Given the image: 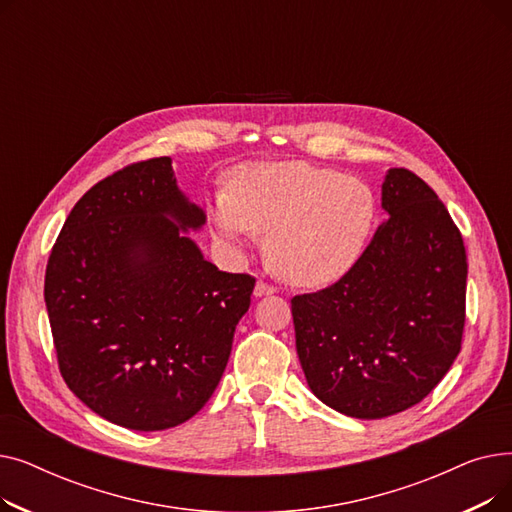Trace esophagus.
Segmentation results:
<instances>
[{
    "label": "esophagus",
    "mask_w": 512,
    "mask_h": 512,
    "mask_svg": "<svg viewBox=\"0 0 512 512\" xmlns=\"http://www.w3.org/2000/svg\"><path fill=\"white\" fill-rule=\"evenodd\" d=\"M274 292H276V288H274L272 284L263 282V280H257V284H255V290H253L255 297H270V294H274Z\"/></svg>",
    "instance_id": "34e87169"
}]
</instances>
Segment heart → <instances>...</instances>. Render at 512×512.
<instances>
[{"label":"heart","instance_id":"1","mask_svg":"<svg viewBox=\"0 0 512 512\" xmlns=\"http://www.w3.org/2000/svg\"><path fill=\"white\" fill-rule=\"evenodd\" d=\"M375 197L351 176L307 161L242 164L228 191L209 203V224L222 247L245 249L255 232H267L265 253L294 286L321 288L342 280L365 253Z\"/></svg>","mask_w":512,"mask_h":512}]
</instances>
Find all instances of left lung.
<instances>
[{
	"instance_id": "1",
	"label": "left lung",
	"mask_w": 512,
	"mask_h": 512,
	"mask_svg": "<svg viewBox=\"0 0 512 512\" xmlns=\"http://www.w3.org/2000/svg\"><path fill=\"white\" fill-rule=\"evenodd\" d=\"M382 209L388 220L353 270L290 301L311 392L357 419L421 402L461 353L465 328L467 255L444 203L419 176L392 168Z\"/></svg>"
}]
</instances>
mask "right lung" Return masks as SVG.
Segmentation results:
<instances>
[{
    "label": "right lung",
    "mask_w": 512,
    "mask_h": 512,
    "mask_svg": "<svg viewBox=\"0 0 512 512\" xmlns=\"http://www.w3.org/2000/svg\"><path fill=\"white\" fill-rule=\"evenodd\" d=\"M205 222L172 159L155 157L80 197L51 249L45 307L62 378L110 423L180 425L222 380L255 278L203 257L188 232Z\"/></svg>",
    "instance_id": "1"
}]
</instances>
